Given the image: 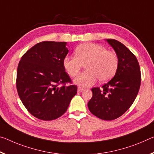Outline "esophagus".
Returning a JSON list of instances; mask_svg holds the SVG:
<instances>
[{"label": "esophagus", "instance_id": "obj_1", "mask_svg": "<svg viewBox=\"0 0 154 154\" xmlns=\"http://www.w3.org/2000/svg\"><path fill=\"white\" fill-rule=\"evenodd\" d=\"M84 89L82 88L78 87V88H77V92H82L84 91Z\"/></svg>", "mask_w": 154, "mask_h": 154}]
</instances>
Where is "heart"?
<instances>
[{
  "mask_svg": "<svg viewBox=\"0 0 154 154\" xmlns=\"http://www.w3.org/2000/svg\"><path fill=\"white\" fill-rule=\"evenodd\" d=\"M75 55H66L63 66L68 74L75 77L86 64V71L81 73L75 79V84L87 88L94 85L98 80L106 82L115 75L119 60L116 55L104 46L95 43L82 44L75 50Z\"/></svg>",
  "mask_w": 154,
  "mask_h": 154,
  "instance_id": "b5f03b06",
  "label": "heart"
}]
</instances>
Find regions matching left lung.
Here are the masks:
<instances>
[{
	"mask_svg": "<svg viewBox=\"0 0 154 154\" xmlns=\"http://www.w3.org/2000/svg\"><path fill=\"white\" fill-rule=\"evenodd\" d=\"M119 60L114 77L100 89H92V97L88 103L92 114L105 121L116 119L134 103L140 86V66L136 56L119 41L107 39Z\"/></svg>",
	"mask_w": 154,
	"mask_h": 154,
	"instance_id": "left-lung-1",
	"label": "left lung"
}]
</instances>
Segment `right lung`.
I'll list each match as a JSON object with an SVG mask.
<instances>
[{"instance_id": "1", "label": "right lung", "mask_w": 154, "mask_h": 154, "mask_svg": "<svg viewBox=\"0 0 154 154\" xmlns=\"http://www.w3.org/2000/svg\"><path fill=\"white\" fill-rule=\"evenodd\" d=\"M66 42L46 41L24 53L17 70L16 88L24 107L36 118L52 121L63 115L72 97L75 85L65 72L63 60L68 53ZM60 84L64 85L60 87Z\"/></svg>"}]
</instances>
